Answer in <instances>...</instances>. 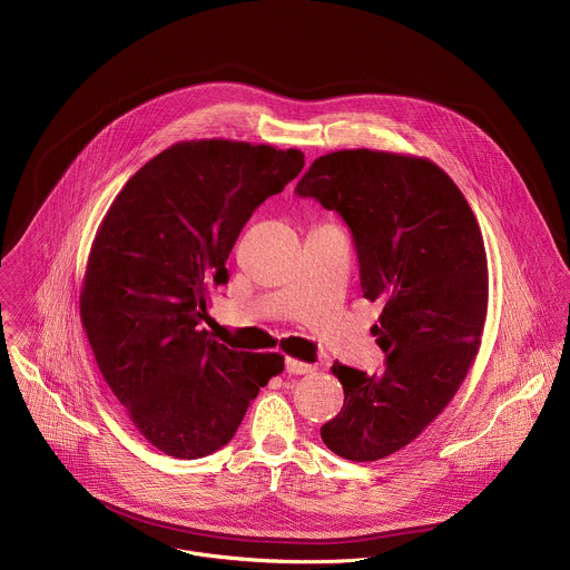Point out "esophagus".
I'll return each mask as SVG.
<instances>
[{
  "label": "esophagus",
  "mask_w": 570,
  "mask_h": 570,
  "mask_svg": "<svg viewBox=\"0 0 570 570\" xmlns=\"http://www.w3.org/2000/svg\"><path fill=\"white\" fill-rule=\"evenodd\" d=\"M285 366H287V373H292V375H305V373L316 371V364H309V362H303V360H296V357H287Z\"/></svg>",
  "instance_id": "obj_1"
}]
</instances>
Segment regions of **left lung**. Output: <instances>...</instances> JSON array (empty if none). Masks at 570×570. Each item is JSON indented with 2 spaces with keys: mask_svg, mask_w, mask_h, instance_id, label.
I'll use <instances>...</instances> for the list:
<instances>
[{
  "mask_svg": "<svg viewBox=\"0 0 570 570\" xmlns=\"http://www.w3.org/2000/svg\"><path fill=\"white\" fill-rule=\"evenodd\" d=\"M296 193L351 228L360 285L382 303L375 375L333 364L344 406L321 436L342 459L380 461L414 441L465 382L488 318V254L450 175L428 158L346 149L321 156Z\"/></svg>",
  "mask_w": 570,
  "mask_h": 570,
  "instance_id": "left-lung-1",
  "label": "left lung"
}]
</instances>
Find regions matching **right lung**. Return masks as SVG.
I'll return each mask as SVG.
<instances>
[{
	"label": "right lung",
	"mask_w": 570,
	"mask_h": 570,
	"mask_svg": "<svg viewBox=\"0 0 570 570\" xmlns=\"http://www.w3.org/2000/svg\"><path fill=\"white\" fill-rule=\"evenodd\" d=\"M305 166L298 149L184 140L116 195L87 256L81 323L96 364L136 430L164 454L224 448L283 355L219 344L213 292L252 213Z\"/></svg>",
	"instance_id": "obj_1"
}]
</instances>
